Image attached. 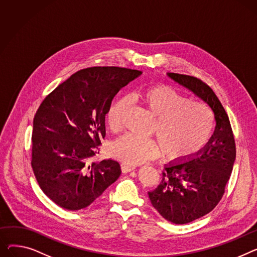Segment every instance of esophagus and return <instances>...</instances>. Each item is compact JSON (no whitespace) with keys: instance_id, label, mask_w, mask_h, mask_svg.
<instances>
[{"instance_id":"esophagus-1","label":"esophagus","mask_w":257,"mask_h":257,"mask_svg":"<svg viewBox=\"0 0 257 257\" xmlns=\"http://www.w3.org/2000/svg\"><path fill=\"white\" fill-rule=\"evenodd\" d=\"M121 168H122V172L124 174H127V173H130V172H132V170L135 169V165H131V164H128V163H122Z\"/></svg>"}]
</instances>
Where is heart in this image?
<instances>
[{
	"instance_id": "b5f03b06",
	"label": "heart",
	"mask_w": 257,
	"mask_h": 257,
	"mask_svg": "<svg viewBox=\"0 0 257 257\" xmlns=\"http://www.w3.org/2000/svg\"><path fill=\"white\" fill-rule=\"evenodd\" d=\"M140 100L157 115L153 132L157 139L125 134L109 147L110 155L128 164H141L156 158L161 150L170 161H184L198 154L213 138L216 119L212 109L202 102L189 100L166 84L144 89ZM129 106L126 97L114 100L106 112V124L112 132L123 128Z\"/></svg>"
}]
</instances>
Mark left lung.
Listing matches in <instances>:
<instances>
[{
	"mask_svg": "<svg viewBox=\"0 0 257 257\" xmlns=\"http://www.w3.org/2000/svg\"><path fill=\"white\" fill-rule=\"evenodd\" d=\"M167 75L206 102L216 119L207 147L186 162L165 165L161 183L148 193L152 206L164 219L186 224L209 214L223 196L235 160V143L228 115L206 82L190 75Z\"/></svg>",
	"mask_w": 257,
	"mask_h": 257,
	"instance_id": "obj_1",
	"label": "left lung"
}]
</instances>
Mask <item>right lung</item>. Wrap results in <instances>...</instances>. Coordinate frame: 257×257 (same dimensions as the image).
Wrapping results in <instances>:
<instances>
[{
	"label": "right lung",
	"mask_w": 257,
	"mask_h": 257,
	"mask_svg": "<svg viewBox=\"0 0 257 257\" xmlns=\"http://www.w3.org/2000/svg\"><path fill=\"white\" fill-rule=\"evenodd\" d=\"M141 74L121 67L85 68L42 101L34 116L31 164L41 190L59 207H89L121 175L115 160L88 162L105 136L113 97Z\"/></svg>",
	"instance_id": "1"
}]
</instances>
